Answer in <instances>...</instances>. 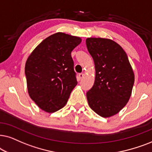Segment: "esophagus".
<instances>
[{
    "instance_id": "34e87169",
    "label": "esophagus",
    "mask_w": 152,
    "mask_h": 152,
    "mask_svg": "<svg viewBox=\"0 0 152 152\" xmlns=\"http://www.w3.org/2000/svg\"><path fill=\"white\" fill-rule=\"evenodd\" d=\"M84 76H85V74H83V73H80V74H78V77H79L80 79H82V78L84 77Z\"/></svg>"
}]
</instances>
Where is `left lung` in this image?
<instances>
[{
    "label": "left lung",
    "mask_w": 152,
    "mask_h": 152,
    "mask_svg": "<svg viewBox=\"0 0 152 152\" xmlns=\"http://www.w3.org/2000/svg\"><path fill=\"white\" fill-rule=\"evenodd\" d=\"M86 45L96 71L94 86L86 94L88 104L101 117H111L129 102L134 73L126 52L115 42L90 37Z\"/></svg>",
    "instance_id": "1"
}]
</instances>
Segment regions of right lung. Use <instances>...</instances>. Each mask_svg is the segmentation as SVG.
Segmentation results:
<instances>
[{"label":"right lung","instance_id":"obj_1","mask_svg":"<svg viewBox=\"0 0 152 152\" xmlns=\"http://www.w3.org/2000/svg\"><path fill=\"white\" fill-rule=\"evenodd\" d=\"M81 39L57 32L44 39L25 66L28 94L42 110L54 113L65 106L77 85L72 51Z\"/></svg>","mask_w":152,"mask_h":152}]
</instances>
